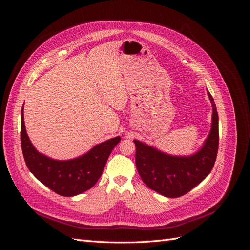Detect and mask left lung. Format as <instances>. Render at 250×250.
Masks as SVG:
<instances>
[{"mask_svg":"<svg viewBox=\"0 0 250 250\" xmlns=\"http://www.w3.org/2000/svg\"><path fill=\"white\" fill-rule=\"evenodd\" d=\"M211 129L203 147L192 156L165 154L140 141L135 144V165L144 184L166 197L176 198L200 184L214 167L219 146L218 113L213 97Z\"/></svg>","mask_w":250,"mask_h":250,"instance_id":"1","label":"left lung"}]
</instances>
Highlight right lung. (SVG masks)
Returning a JSON list of instances; mask_svg holds the SVG:
<instances>
[{"mask_svg": "<svg viewBox=\"0 0 250 250\" xmlns=\"http://www.w3.org/2000/svg\"><path fill=\"white\" fill-rule=\"evenodd\" d=\"M120 141V137L105 141L75 160H52L40 153L30 142L24 122V106L21 108V144L27 167L41 183L58 195L71 197L93 188Z\"/></svg>", "mask_w": 250, "mask_h": 250, "instance_id": "obj_1", "label": "right lung"}]
</instances>
